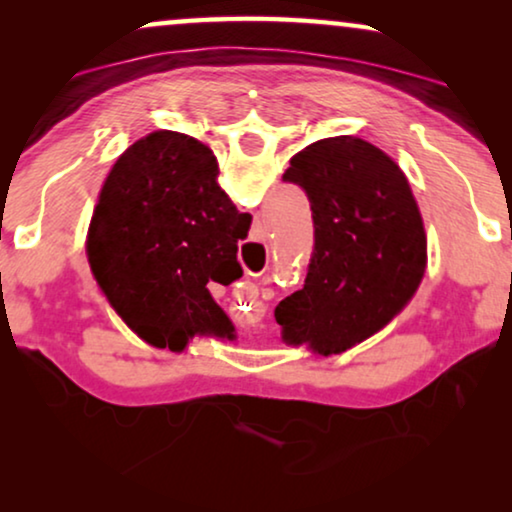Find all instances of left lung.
<instances>
[{
	"instance_id": "left-lung-1",
	"label": "left lung",
	"mask_w": 512,
	"mask_h": 512,
	"mask_svg": "<svg viewBox=\"0 0 512 512\" xmlns=\"http://www.w3.org/2000/svg\"><path fill=\"white\" fill-rule=\"evenodd\" d=\"M284 181L310 198L314 254L303 289L275 307L282 340L342 354L415 298L429 263L422 212L396 160L361 137L305 146Z\"/></svg>"
}]
</instances>
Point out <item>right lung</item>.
<instances>
[{
  "label": "right lung",
  "mask_w": 512,
  "mask_h": 512,
  "mask_svg": "<svg viewBox=\"0 0 512 512\" xmlns=\"http://www.w3.org/2000/svg\"><path fill=\"white\" fill-rule=\"evenodd\" d=\"M251 216L219 184L212 149L156 130L128 146L97 195L86 256L114 312L139 338L184 352L193 338H235L209 284L242 277L237 240Z\"/></svg>",
  "instance_id": "obj_1"
}]
</instances>
